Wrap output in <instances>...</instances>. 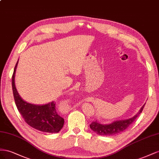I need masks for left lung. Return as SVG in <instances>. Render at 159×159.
Returning a JSON list of instances; mask_svg holds the SVG:
<instances>
[{
	"instance_id": "obj_1",
	"label": "left lung",
	"mask_w": 159,
	"mask_h": 159,
	"mask_svg": "<svg viewBox=\"0 0 159 159\" xmlns=\"http://www.w3.org/2000/svg\"><path fill=\"white\" fill-rule=\"evenodd\" d=\"M144 105L140 108V111L133 118L129 119H126L124 120H119L113 122L112 123L109 125H102L98 123V122L94 121L91 122L90 125V128L91 129L94 133H96L100 135H106V136H112L118 133H120L125 129H127L129 125H130L135 120V119L139 116L140 113L142 112Z\"/></svg>"
}]
</instances>
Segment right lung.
I'll return each mask as SVG.
<instances>
[{
    "instance_id": "right-lung-1",
    "label": "right lung",
    "mask_w": 159,
    "mask_h": 159,
    "mask_svg": "<svg viewBox=\"0 0 159 159\" xmlns=\"http://www.w3.org/2000/svg\"><path fill=\"white\" fill-rule=\"evenodd\" d=\"M17 64L18 61L12 76V87L16 106L22 119L31 127L42 132H59L64 125V119L57 113L55 102L44 105H34L24 101L18 94L15 84Z\"/></svg>"
}]
</instances>
